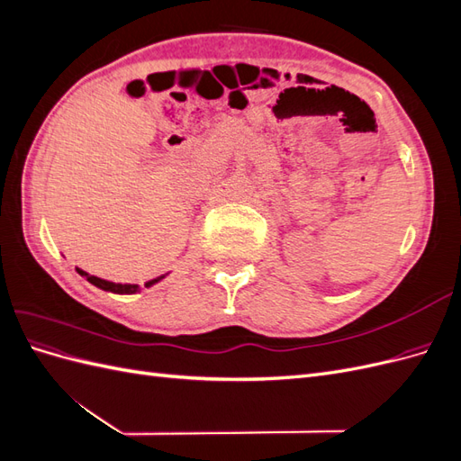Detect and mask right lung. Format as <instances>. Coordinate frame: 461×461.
I'll list each match as a JSON object with an SVG mask.
<instances>
[{"label": "right lung", "instance_id": "right-lung-1", "mask_svg": "<svg viewBox=\"0 0 461 461\" xmlns=\"http://www.w3.org/2000/svg\"><path fill=\"white\" fill-rule=\"evenodd\" d=\"M77 273H78L80 276H85L90 285H94V286H97V288H102V290H105V292H113V294H136V292L142 290L138 285H121V283L104 281V278L88 275L86 271H82V269H78V267H77ZM161 278H165V275H161V276H158V278H151V281H148L144 286L149 288V286H153L156 283H159Z\"/></svg>", "mask_w": 461, "mask_h": 461}]
</instances>
